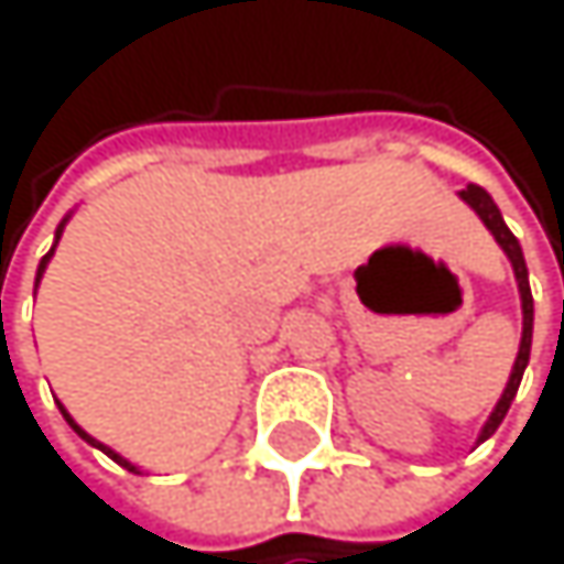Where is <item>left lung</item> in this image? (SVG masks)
<instances>
[{
	"label": "left lung",
	"instance_id": "left-lung-1",
	"mask_svg": "<svg viewBox=\"0 0 564 564\" xmlns=\"http://www.w3.org/2000/svg\"><path fill=\"white\" fill-rule=\"evenodd\" d=\"M460 196H464V203H470V206H474V213H477V216L484 219V226L494 232V240L501 243V250L508 253V260H511V267H514V276H518L521 311H524L521 348H518V358H514V368H511L508 389H505L501 402L494 405V413H490V420H487V426H484V433H480V440H477V443H484L487 436H494V433H497V426L505 423L508 409H511V402H514V395H518L521 376H524V368H528V355H531V324H534V301H531V288H528V267H524V257H521V243L514 240V232L505 226V219H501V209L494 206V199L487 196V192H484L480 185H467V188L460 192Z\"/></svg>",
	"mask_w": 564,
	"mask_h": 564
}]
</instances>
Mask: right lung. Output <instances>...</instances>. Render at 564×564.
<instances>
[{
	"label": "right lung",
	"mask_w": 564,
	"mask_h": 564,
	"mask_svg": "<svg viewBox=\"0 0 564 564\" xmlns=\"http://www.w3.org/2000/svg\"><path fill=\"white\" fill-rule=\"evenodd\" d=\"M63 223H67V219H63ZM63 223H59V229H56V240H59V232H63ZM53 250H56V247H53ZM53 250H50V253H46V257H43V260H40V276H43V270H46V260H50V257H53ZM40 276H36V280H40ZM59 413H63V405H59ZM63 416H67V423H70V426H74V430H77V436H84V440H87V443H94V446H100V443H97V440H94V436H87V433H84V430H80V426H77V423H74V420H70V413H63ZM100 449H104V453H111V457H115V460H118V464H121V467H128V470H134V467H131V464H128V460H121V457H118V453H115V449H107V446H100Z\"/></svg>",
	"instance_id": "add662e5"
}]
</instances>
